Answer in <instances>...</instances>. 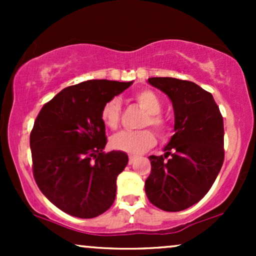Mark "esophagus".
I'll list each match as a JSON object with an SVG mask.
<instances>
[{
    "instance_id": "1",
    "label": "esophagus",
    "mask_w": 256,
    "mask_h": 256,
    "mask_svg": "<svg viewBox=\"0 0 256 256\" xmlns=\"http://www.w3.org/2000/svg\"><path fill=\"white\" fill-rule=\"evenodd\" d=\"M134 160H136V156H134V155H128V164H130V165L134 162Z\"/></svg>"
}]
</instances>
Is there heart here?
<instances>
[{"mask_svg": "<svg viewBox=\"0 0 256 256\" xmlns=\"http://www.w3.org/2000/svg\"><path fill=\"white\" fill-rule=\"evenodd\" d=\"M134 100L146 112L140 126H152L158 134L164 136L170 130V124L160 112L162 108L161 100L152 90L142 89L134 92ZM100 118L104 126L116 130L122 120V102L118 98L106 101L100 112ZM155 134L150 128L137 131H120L110 138V146L114 149L128 154H140L155 144Z\"/></svg>", "mask_w": 256, "mask_h": 256, "instance_id": "b5f03b06", "label": "heart"}]
</instances>
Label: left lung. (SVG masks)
Listing matches in <instances>:
<instances>
[{
  "label": "left lung",
  "mask_w": 256,
  "mask_h": 256,
  "mask_svg": "<svg viewBox=\"0 0 256 256\" xmlns=\"http://www.w3.org/2000/svg\"><path fill=\"white\" fill-rule=\"evenodd\" d=\"M148 82L168 96L174 134L161 156H149L146 198L166 212L198 204L210 192L224 162V122L212 94L189 80L170 77Z\"/></svg>",
  "instance_id": "left-lung-1"
}]
</instances>
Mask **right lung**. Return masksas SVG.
I'll return each mask as SVG.
<instances>
[{
  "instance_id": "obj_1",
  "label": "right lung",
  "mask_w": 256,
  "mask_h": 256,
  "mask_svg": "<svg viewBox=\"0 0 256 256\" xmlns=\"http://www.w3.org/2000/svg\"><path fill=\"white\" fill-rule=\"evenodd\" d=\"M131 84L98 79L64 88L34 120L30 134L34 180L70 216L95 218L116 200V177L128 158L124 152H102L107 137L100 112Z\"/></svg>"
}]
</instances>
